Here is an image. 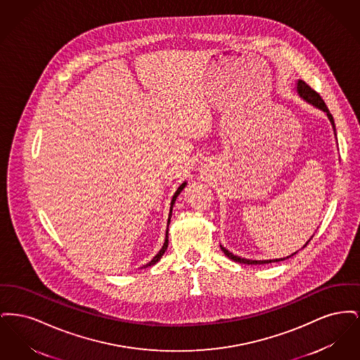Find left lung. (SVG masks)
Here are the masks:
<instances>
[{
  "mask_svg": "<svg viewBox=\"0 0 360 360\" xmlns=\"http://www.w3.org/2000/svg\"><path fill=\"white\" fill-rule=\"evenodd\" d=\"M295 90H297V94H298L304 101H307V103H310V105H313L314 108H317V109H320V110H323V112L326 113V117L329 119L330 124H332V128H333V132H335V137H336V127H335V121H333V117H332V115H330L329 109L326 108L324 100L320 97V94H319V93H316L310 86L307 85V84H305L304 81H301V79H298V81H297V84H295ZM311 238H313V236H311ZM311 238H310V239H311ZM310 239L305 243V245H304L302 248H305V247L308 245V243L310 241ZM220 247H221V251H223L224 254H225L226 257H229V259H232V260H235V262H238V263H243V264H266V263H273V262H281V260L289 259V257L297 254V252H294V254H291L289 257H281V259L252 260V259H245V257H238V255H233L231 251H228V250H226L225 247H223L221 244H220Z\"/></svg>",
  "mask_w": 360,
  "mask_h": 360,
  "instance_id": "obj_1",
  "label": "left lung"
}]
</instances>
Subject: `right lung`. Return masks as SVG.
Returning <instances> with one entry per match:
<instances>
[{"label":"right lung","instance_id":"obj_1","mask_svg":"<svg viewBox=\"0 0 360 360\" xmlns=\"http://www.w3.org/2000/svg\"><path fill=\"white\" fill-rule=\"evenodd\" d=\"M186 185H188V182L185 181L179 188H176V191L174 193V195H172V204H170V213H169V220H167V231H166V238H165V243H163V247L160 248V251L155 255L153 259H151V262H148L147 264H144L143 267L146 269V267H150V266H154L156 264L159 260H160V257H163V254L166 252V250H167V247H169V224H170V220H172V206L175 204V200H176V197L181 194V191L184 190V188H186ZM141 267V269H143Z\"/></svg>","mask_w":360,"mask_h":360}]
</instances>
